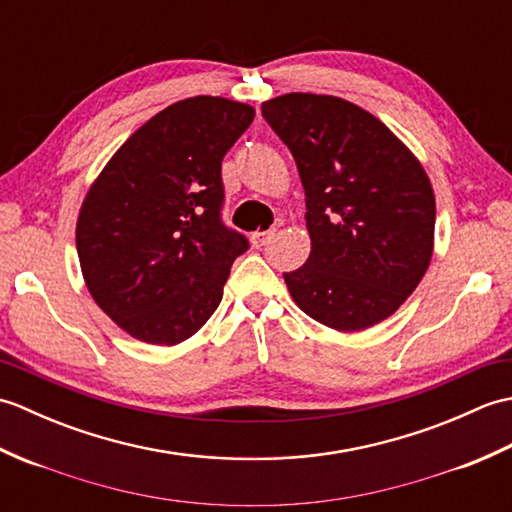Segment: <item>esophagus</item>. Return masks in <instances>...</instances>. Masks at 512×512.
Returning <instances> with one entry per match:
<instances>
[{"mask_svg": "<svg viewBox=\"0 0 512 512\" xmlns=\"http://www.w3.org/2000/svg\"><path fill=\"white\" fill-rule=\"evenodd\" d=\"M273 237H275V228H268V231H257V233L250 235V244H253L255 248H262V246H266Z\"/></svg>", "mask_w": 512, "mask_h": 512, "instance_id": "1", "label": "esophagus"}]
</instances>
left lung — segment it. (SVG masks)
Returning <instances> with one entry per match:
<instances>
[{"mask_svg": "<svg viewBox=\"0 0 512 512\" xmlns=\"http://www.w3.org/2000/svg\"><path fill=\"white\" fill-rule=\"evenodd\" d=\"M262 114L306 189L312 250L284 273L292 299L332 330L372 328L429 268L436 198L427 173L376 116L339 96L292 92Z\"/></svg>", "mask_w": 512, "mask_h": 512, "instance_id": "8db88e82", "label": "left lung"}]
</instances>
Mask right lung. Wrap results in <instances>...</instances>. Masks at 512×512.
Listing matches in <instances>:
<instances>
[{
	"label": "right lung",
	"mask_w": 512,
	"mask_h": 512,
	"mask_svg": "<svg viewBox=\"0 0 512 512\" xmlns=\"http://www.w3.org/2000/svg\"><path fill=\"white\" fill-rule=\"evenodd\" d=\"M255 110L222 96L169 105L136 129L85 195L76 250L118 328L176 345L209 321L248 239L222 222V158Z\"/></svg>",
	"instance_id": "right-lung-1"
}]
</instances>
